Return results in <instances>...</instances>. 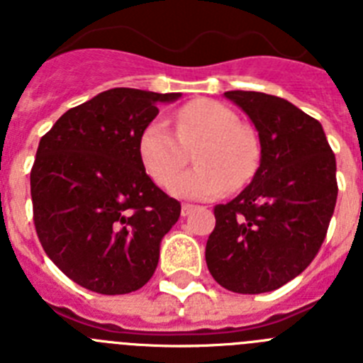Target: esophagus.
Masks as SVG:
<instances>
[{"label": "esophagus", "mask_w": 363, "mask_h": 363, "mask_svg": "<svg viewBox=\"0 0 363 363\" xmlns=\"http://www.w3.org/2000/svg\"><path fill=\"white\" fill-rule=\"evenodd\" d=\"M192 209H194V205H192V203H184V205H182V216H189Z\"/></svg>", "instance_id": "obj_1"}]
</instances>
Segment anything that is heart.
Returning <instances> with one entry per match:
<instances>
[{
	"instance_id": "1",
	"label": "heart",
	"mask_w": 363,
	"mask_h": 363,
	"mask_svg": "<svg viewBox=\"0 0 363 363\" xmlns=\"http://www.w3.org/2000/svg\"><path fill=\"white\" fill-rule=\"evenodd\" d=\"M200 145L193 159L199 167L178 179L186 161L185 148ZM138 158L147 174L162 187L172 179L178 198L213 200L229 187H242L258 169L259 145L238 114L214 99H194L176 112V134L165 120L149 121L138 138Z\"/></svg>"
}]
</instances>
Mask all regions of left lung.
<instances>
[{"mask_svg": "<svg viewBox=\"0 0 363 363\" xmlns=\"http://www.w3.org/2000/svg\"><path fill=\"white\" fill-rule=\"evenodd\" d=\"M223 96L258 130L259 167L238 196L214 207L205 259L221 287L269 293L318 255L338 196L336 160L322 123L287 99L252 91Z\"/></svg>", "mask_w": 363, "mask_h": 363, "instance_id": "1", "label": "left lung"}]
</instances>
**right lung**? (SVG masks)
I'll list each match as a JSON object with an SVG mask.
<instances>
[{
    "mask_svg": "<svg viewBox=\"0 0 363 363\" xmlns=\"http://www.w3.org/2000/svg\"><path fill=\"white\" fill-rule=\"evenodd\" d=\"M178 98L111 89L69 108L40 140L30 171L38 238L85 289L133 293L158 267L160 243L182 205L147 176L138 138L160 104Z\"/></svg>",
    "mask_w": 363,
    "mask_h": 363,
    "instance_id": "add662e5",
    "label": "right lung"
}]
</instances>
